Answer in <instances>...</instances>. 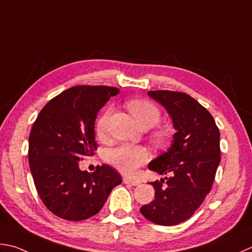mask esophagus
Segmentation results:
<instances>
[{
	"mask_svg": "<svg viewBox=\"0 0 252 252\" xmlns=\"http://www.w3.org/2000/svg\"><path fill=\"white\" fill-rule=\"evenodd\" d=\"M123 182H124L125 184H128V185H132V187H136V185H138L140 183L138 180L130 179V178H124L123 179Z\"/></svg>",
	"mask_w": 252,
	"mask_h": 252,
	"instance_id": "1",
	"label": "esophagus"
}]
</instances>
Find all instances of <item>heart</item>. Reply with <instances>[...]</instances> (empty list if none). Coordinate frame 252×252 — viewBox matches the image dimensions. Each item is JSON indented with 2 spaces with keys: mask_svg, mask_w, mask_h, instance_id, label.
Wrapping results in <instances>:
<instances>
[{
  "mask_svg": "<svg viewBox=\"0 0 252 252\" xmlns=\"http://www.w3.org/2000/svg\"><path fill=\"white\" fill-rule=\"evenodd\" d=\"M127 107L137 123L145 129L155 127L160 122L161 114L159 108L153 103L142 99H135L128 102ZM112 108L108 107L102 113L96 122V132L103 135L106 130L108 118L111 116ZM154 139L161 144L165 139V132L158 130L154 134ZM107 161L123 173L132 174L141 164H144L149 158V154L146 148L140 146L122 145L107 151Z\"/></svg>",
  "mask_w": 252,
  "mask_h": 252,
  "instance_id": "heart-1",
  "label": "heart"
}]
</instances>
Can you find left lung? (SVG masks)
Masks as SVG:
<instances>
[{"mask_svg":"<svg viewBox=\"0 0 252 252\" xmlns=\"http://www.w3.org/2000/svg\"><path fill=\"white\" fill-rule=\"evenodd\" d=\"M162 105L175 132L165 153L150 161L149 170L169 178L150 184L155 200L140 207L147 220L162 226L188 220L210 193L220 162V130L211 113L188 94L149 91Z\"/></svg>","mask_w":252,"mask_h":252,"instance_id":"1","label":"left lung"}]
</instances>
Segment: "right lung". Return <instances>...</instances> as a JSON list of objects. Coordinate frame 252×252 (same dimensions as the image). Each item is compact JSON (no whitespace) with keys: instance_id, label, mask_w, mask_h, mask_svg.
I'll return each mask as SVG.
<instances>
[{"instance_id":"obj_1","label":"right lung","mask_w":252,"mask_h":252,"mask_svg":"<svg viewBox=\"0 0 252 252\" xmlns=\"http://www.w3.org/2000/svg\"><path fill=\"white\" fill-rule=\"evenodd\" d=\"M117 88L79 85L46 104L32 127L28 160L42 203L60 218L78 221L97 214L112 189L122 183L117 171L103 164L93 173L79 161L97 148L94 124Z\"/></svg>"}]
</instances>
